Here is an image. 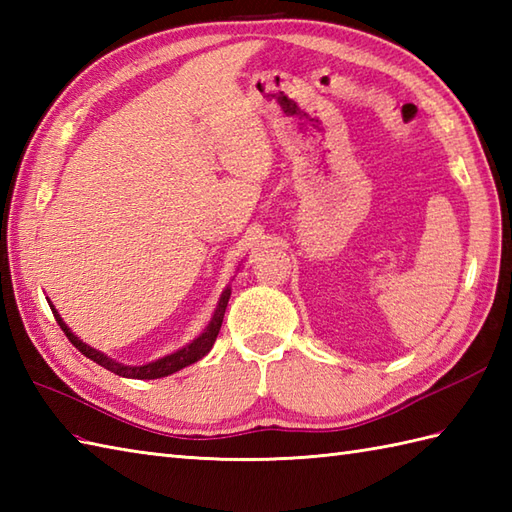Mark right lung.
<instances>
[{"mask_svg": "<svg viewBox=\"0 0 512 512\" xmlns=\"http://www.w3.org/2000/svg\"><path fill=\"white\" fill-rule=\"evenodd\" d=\"M237 270H239V268H237ZM228 299H231V284H228V286L222 290L220 301H217V306H215V310H213V317H211L209 325H206L202 334L195 336V339H193L191 343L182 345L180 350L171 352V354L162 356V358H156V361L145 363V365H125V363H118V361H114L112 356H107V354H103L101 350H94V347H90L88 343H83V341L79 339V336H76V334L68 328V323H65V321L61 319V314L57 312V308H54L50 301H48V303H50V310H52V314H54V319H57V323L61 325V330L65 332V336H68L70 343H72V345L76 347V350H79L83 356H88L90 361L99 363L101 367L110 369V372H114V374H118V376H123V378L154 380V378H165V376L176 374V372H180L182 367H189V365H193V363H198L200 358H204L206 354L211 352V347H213V343H215V339H217V334H220V328H222V321H224V312H226V306H228Z\"/></svg>", "mask_w": 512, "mask_h": 512, "instance_id": "obj_1", "label": "right lung"}]
</instances>
